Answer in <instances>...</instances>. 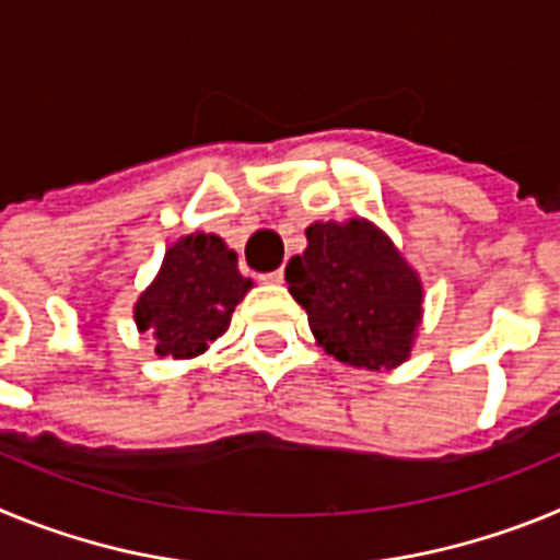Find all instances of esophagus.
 Segmentation results:
<instances>
[{
	"label": "esophagus",
	"mask_w": 560,
	"mask_h": 560,
	"mask_svg": "<svg viewBox=\"0 0 560 560\" xmlns=\"http://www.w3.org/2000/svg\"><path fill=\"white\" fill-rule=\"evenodd\" d=\"M285 271L277 269V271H269V275H264V280H269V283H283Z\"/></svg>",
	"instance_id": "1"
}]
</instances>
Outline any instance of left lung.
<instances>
[{
    "label": "left lung",
    "mask_w": 560,
    "mask_h": 560,
    "mask_svg": "<svg viewBox=\"0 0 560 560\" xmlns=\"http://www.w3.org/2000/svg\"><path fill=\"white\" fill-rule=\"evenodd\" d=\"M308 249L285 266V283L316 341L353 368H395L409 355L423 289L387 235L368 221L314 224Z\"/></svg>",
    "instance_id": "obj_1"
}]
</instances>
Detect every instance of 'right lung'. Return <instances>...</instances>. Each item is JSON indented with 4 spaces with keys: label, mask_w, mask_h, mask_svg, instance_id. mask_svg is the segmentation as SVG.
Returning <instances> with one entry per match:
<instances>
[{
    "label": "right lung",
    "mask_w": 560,
    "mask_h": 560,
    "mask_svg": "<svg viewBox=\"0 0 560 560\" xmlns=\"http://www.w3.org/2000/svg\"><path fill=\"white\" fill-rule=\"evenodd\" d=\"M252 289L237 271V255L215 235H187L165 252L162 271L137 303V325L153 330L156 353L190 359L205 353L230 325L235 305Z\"/></svg>",
    "instance_id": "add662e5"
}]
</instances>
